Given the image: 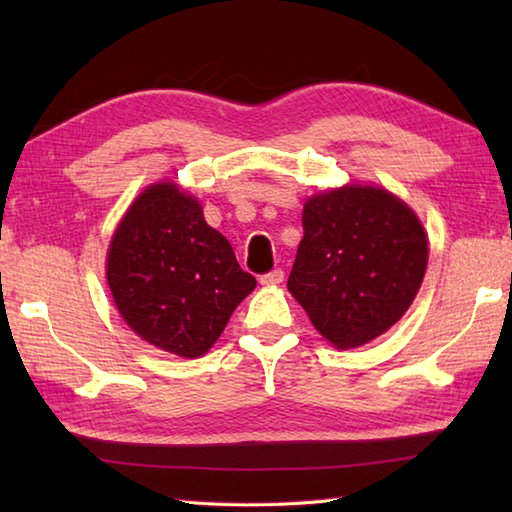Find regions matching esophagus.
I'll return each mask as SVG.
<instances>
[{"label": "esophagus", "mask_w": 512, "mask_h": 512, "mask_svg": "<svg viewBox=\"0 0 512 512\" xmlns=\"http://www.w3.org/2000/svg\"><path fill=\"white\" fill-rule=\"evenodd\" d=\"M281 281H284V270L281 268L270 270V273L259 277V284L262 286H277V284H281Z\"/></svg>", "instance_id": "1"}]
</instances>
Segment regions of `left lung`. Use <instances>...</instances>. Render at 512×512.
<instances>
[{
    "instance_id": "left-lung-1",
    "label": "left lung",
    "mask_w": 512,
    "mask_h": 512,
    "mask_svg": "<svg viewBox=\"0 0 512 512\" xmlns=\"http://www.w3.org/2000/svg\"><path fill=\"white\" fill-rule=\"evenodd\" d=\"M288 290L336 347L387 332L416 299L429 244L418 217L385 189L343 187L303 206Z\"/></svg>"
}]
</instances>
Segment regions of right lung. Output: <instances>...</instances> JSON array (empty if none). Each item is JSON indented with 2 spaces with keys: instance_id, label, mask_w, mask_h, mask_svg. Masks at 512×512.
I'll return each instance as SVG.
<instances>
[{
  "instance_id": "add662e5",
  "label": "right lung",
  "mask_w": 512,
  "mask_h": 512,
  "mask_svg": "<svg viewBox=\"0 0 512 512\" xmlns=\"http://www.w3.org/2000/svg\"><path fill=\"white\" fill-rule=\"evenodd\" d=\"M107 284L140 339L184 358L217 341L233 310L257 286L202 206L176 184H154L118 224Z\"/></svg>"
}]
</instances>
